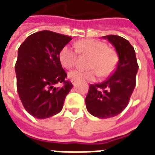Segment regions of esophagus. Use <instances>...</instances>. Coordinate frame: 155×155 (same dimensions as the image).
<instances>
[{
  "instance_id": "1",
  "label": "esophagus",
  "mask_w": 155,
  "mask_h": 155,
  "mask_svg": "<svg viewBox=\"0 0 155 155\" xmlns=\"http://www.w3.org/2000/svg\"><path fill=\"white\" fill-rule=\"evenodd\" d=\"M72 84H73V85H74V84H75V81H72Z\"/></svg>"
}]
</instances>
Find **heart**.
<instances>
[{
	"instance_id": "1",
	"label": "heart",
	"mask_w": 155,
	"mask_h": 155,
	"mask_svg": "<svg viewBox=\"0 0 155 155\" xmlns=\"http://www.w3.org/2000/svg\"><path fill=\"white\" fill-rule=\"evenodd\" d=\"M75 47L79 54L91 59L89 61V68L93 69L94 71L88 72L71 71L68 77L71 81H94L97 76V71L101 76H107L114 71L118 61L117 54L113 49L107 47L104 42L93 39L83 40L78 41L75 44ZM76 59V51L69 45L62 48L59 54L60 62L65 69L73 67Z\"/></svg>"
}]
</instances>
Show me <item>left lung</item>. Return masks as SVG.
Instances as JSON below:
<instances>
[{
  "label": "left lung",
  "mask_w": 155,
  "mask_h": 155,
  "mask_svg": "<svg viewBox=\"0 0 155 155\" xmlns=\"http://www.w3.org/2000/svg\"><path fill=\"white\" fill-rule=\"evenodd\" d=\"M115 49L119 61L114 72L103 83L91 84L85 98L89 113L100 119H108L120 114L126 108L135 87L139 70L134 47L119 35H105Z\"/></svg>",
  "instance_id": "8db88e82"
}]
</instances>
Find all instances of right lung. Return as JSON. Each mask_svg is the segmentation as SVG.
Listing matches in <instances>:
<instances>
[{
	"label": "right lung",
	"mask_w": 155,
	"mask_h": 155,
	"mask_svg": "<svg viewBox=\"0 0 155 155\" xmlns=\"http://www.w3.org/2000/svg\"><path fill=\"white\" fill-rule=\"evenodd\" d=\"M71 37L50 31L29 35L18 49L15 65L19 97L29 114L47 119L60 113L73 85L64 81L67 74L59 54ZM64 83L62 88L56 84Z\"/></svg>",
	"instance_id": "obj_1"
}]
</instances>
